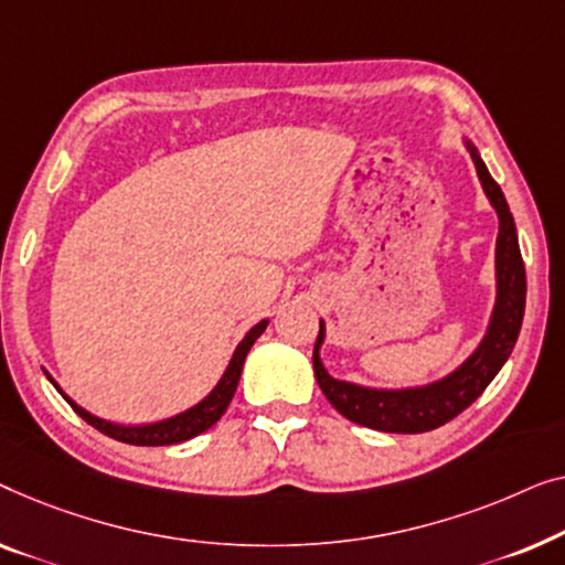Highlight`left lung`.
<instances>
[{"label": "left lung", "instance_id": "8db88e82", "mask_svg": "<svg viewBox=\"0 0 565 565\" xmlns=\"http://www.w3.org/2000/svg\"><path fill=\"white\" fill-rule=\"evenodd\" d=\"M471 156L483 184V192L494 204L499 214V237H497V307L491 317L489 332L483 338L471 359L448 379L423 388H404V392H376V388H363L348 381L332 379L320 361V343L324 338V324L320 322V335H317L312 363L315 376L322 394L335 407L340 415L355 425L371 427L381 433H402L415 435L435 430L460 412L479 399L483 388L491 384L504 361L510 359L514 343H518L522 317H524V264L518 241V227H514L510 204H507L502 189L483 161L471 146Z\"/></svg>", "mask_w": 565, "mask_h": 565}]
</instances>
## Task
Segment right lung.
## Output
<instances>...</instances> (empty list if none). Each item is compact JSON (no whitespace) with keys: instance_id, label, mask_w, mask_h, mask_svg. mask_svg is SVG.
<instances>
[{"instance_id":"obj_1","label":"right lung","mask_w":565,"mask_h":565,"mask_svg":"<svg viewBox=\"0 0 565 565\" xmlns=\"http://www.w3.org/2000/svg\"><path fill=\"white\" fill-rule=\"evenodd\" d=\"M268 320L258 322L256 328H253L248 335L243 338V343L237 345V351L233 355V361H230L225 376L220 379V384L214 386V392L206 396V399H202L196 407L181 412V415L171 417V419H163V423H156V425H142V427H122V425H113V423H105V419L94 417L89 415V412L78 407V404H74L68 399L66 394V402L74 407V412L82 419H86L92 427H97L99 433L109 435V438L120 440V443H127V445H173V443H184V440H192L196 438V435H202L204 430H210V427L217 423V419L225 415L227 404L233 402L235 396V388H237V381H241V373H243V363H245V355H248V351L253 348V343H256L260 332L266 330ZM51 379V376H47ZM53 381V379H51ZM55 386V384H53Z\"/></svg>"}]
</instances>
